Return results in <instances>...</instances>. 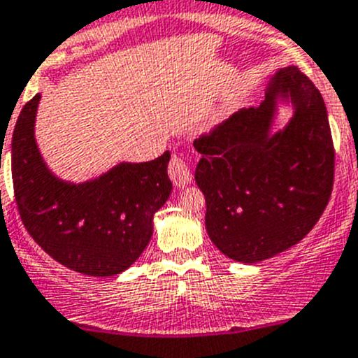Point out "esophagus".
<instances>
[{"instance_id":"esophagus-1","label":"esophagus","mask_w":358,"mask_h":358,"mask_svg":"<svg viewBox=\"0 0 358 358\" xmlns=\"http://www.w3.org/2000/svg\"><path fill=\"white\" fill-rule=\"evenodd\" d=\"M169 176H171L173 183L176 187H185L191 182V173H189V166L185 160L180 155H173L171 162H169Z\"/></svg>"}]
</instances>
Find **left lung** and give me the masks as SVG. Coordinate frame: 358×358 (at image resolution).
Listing matches in <instances>:
<instances>
[{
    "label": "left lung",
    "mask_w": 358,
    "mask_h": 358,
    "mask_svg": "<svg viewBox=\"0 0 358 358\" xmlns=\"http://www.w3.org/2000/svg\"><path fill=\"white\" fill-rule=\"evenodd\" d=\"M278 97L295 117L268 134ZM205 227L228 259L253 264L289 250L320 221L334 187L336 150L323 96L296 66L276 73L259 107L241 110L194 141Z\"/></svg>",
    "instance_id": "obj_1"
}]
</instances>
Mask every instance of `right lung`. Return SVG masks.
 <instances>
[{
    "mask_svg": "<svg viewBox=\"0 0 358 358\" xmlns=\"http://www.w3.org/2000/svg\"><path fill=\"white\" fill-rule=\"evenodd\" d=\"M41 96L22 107L12 135V182L21 221L57 262L89 276H115L139 259L153 234V215L167 201L171 153L119 164L85 183L59 180L35 144ZM3 153V144H1Z\"/></svg>",
    "mask_w": 358,
    "mask_h": 358,
    "instance_id": "add662e5",
    "label": "right lung"
}]
</instances>
